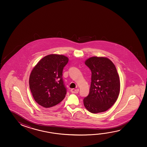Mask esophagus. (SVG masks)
Instances as JSON below:
<instances>
[{
	"label": "esophagus",
	"instance_id": "34e87169",
	"mask_svg": "<svg viewBox=\"0 0 147 147\" xmlns=\"http://www.w3.org/2000/svg\"><path fill=\"white\" fill-rule=\"evenodd\" d=\"M71 91L73 93H78V91H79V89H72L71 90Z\"/></svg>",
	"mask_w": 147,
	"mask_h": 147
}]
</instances>
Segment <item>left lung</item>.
I'll return each instance as SVG.
<instances>
[{"instance_id":"1","label":"left lung","mask_w":147,"mask_h":147,"mask_svg":"<svg viewBox=\"0 0 147 147\" xmlns=\"http://www.w3.org/2000/svg\"><path fill=\"white\" fill-rule=\"evenodd\" d=\"M84 63L92 72L89 94L84 99V107L92 113L105 112L115 104L120 92V79L115 65L106 57H91Z\"/></svg>"}]
</instances>
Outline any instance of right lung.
Returning a JSON list of instances; mask_svg holds the SVG:
<instances>
[{
	"instance_id": "obj_1",
	"label": "right lung",
	"mask_w": 147,
	"mask_h": 147,
	"mask_svg": "<svg viewBox=\"0 0 147 147\" xmlns=\"http://www.w3.org/2000/svg\"><path fill=\"white\" fill-rule=\"evenodd\" d=\"M69 58L63 55L46 56L34 67L29 77V87L35 101L45 108L55 107L66 94L62 76Z\"/></svg>"
}]
</instances>
